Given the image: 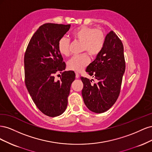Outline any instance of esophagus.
I'll return each mask as SVG.
<instances>
[{
  "instance_id": "34e87169",
  "label": "esophagus",
  "mask_w": 152,
  "mask_h": 152,
  "mask_svg": "<svg viewBox=\"0 0 152 152\" xmlns=\"http://www.w3.org/2000/svg\"><path fill=\"white\" fill-rule=\"evenodd\" d=\"M75 77L76 79H78V78H79V74L78 73H75Z\"/></svg>"
}]
</instances>
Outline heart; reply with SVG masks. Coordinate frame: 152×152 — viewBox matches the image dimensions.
<instances>
[{"label": "heart", "mask_w": 152, "mask_h": 152, "mask_svg": "<svg viewBox=\"0 0 152 152\" xmlns=\"http://www.w3.org/2000/svg\"><path fill=\"white\" fill-rule=\"evenodd\" d=\"M75 40L82 42L81 50L86 51L91 56L98 55L103 50L105 44L106 37L104 32L100 29H96L93 27L82 26L76 28L71 33ZM70 39L66 37H62L58 42V49L62 56H68L70 54ZM89 63V58L86 54H82L79 56L72 57L67 63L68 68L70 70L80 72L87 66Z\"/></svg>", "instance_id": "heart-1"}]
</instances>
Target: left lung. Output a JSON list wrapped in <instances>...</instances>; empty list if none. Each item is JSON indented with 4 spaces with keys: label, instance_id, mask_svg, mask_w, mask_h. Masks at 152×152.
Listing matches in <instances>:
<instances>
[{
    "label": "left lung",
    "instance_id": "8db88e82",
    "mask_svg": "<svg viewBox=\"0 0 152 152\" xmlns=\"http://www.w3.org/2000/svg\"><path fill=\"white\" fill-rule=\"evenodd\" d=\"M125 69L123 44L116 34L111 31L106 36L102 52L86 70L98 83L91 84V80L80 77L84 84L82 95L87 108L101 113L112 107L120 94Z\"/></svg>",
    "mask_w": 152,
    "mask_h": 152
}]
</instances>
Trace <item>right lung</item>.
I'll return each instance as SVG.
<instances>
[{"label": "right lung", "mask_w": 152, "mask_h": 152, "mask_svg": "<svg viewBox=\"0 0 152 152\" xmlns=\"http://www.w3.org/2000/svg\"><path fill=\"white\" fill-rule=\"evenodd\" d=\"M70 25L45 23L32 36L24 57L25 82L32 100L45 115H60L67 107L70 86L75 73L65 70L66 64L58 49V42ZM61 71V80L54 75Z\"/></svg>", "instance_id": "obj_1"}]
</instances>
